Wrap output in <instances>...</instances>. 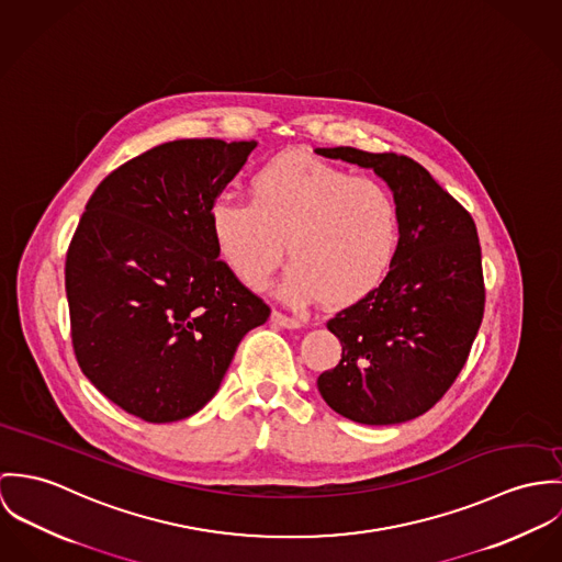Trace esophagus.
Masks as SVG:
<instances>
[{
	"instance_id": "esophagus-1",
	"label": "esophagus",
	"mask_w": 562,
	"mask_h": 562,
	"mask_svg": "<svg viewBox=\"0 0 562 562\" xmlns=\"http://www.w3.org/2000/svg\"><path fill=\"white\" fill-rule=\"evenodd\" d=\"M271 321H273L276 325H280V327H291V329H295V327H302V325H304L300 318H295V316H286V314H282V312L278 311L271 312Z\"/></svg>"
}]
</instances>
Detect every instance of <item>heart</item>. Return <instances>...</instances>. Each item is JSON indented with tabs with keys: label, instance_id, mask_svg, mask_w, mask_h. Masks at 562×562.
Segmentation results:
<instances>
[{
	"label": "heart",
	"instance_id": "b5f03b06",
	"mask_svg": "<svg viewBox=\"0 0 562 562\" xmlns=\"http://www.w3.org/2000/svg\"><path fill=\"white\" fill-rule=\"evenodd\" d=\"M211 233L235 276L262 289L284 248L293 260L282 293L293 304L351 306L392 267L401 237L394 195L306 153H284L250 179V200L220 195Z\"/></svg>",
	"mask_w": 562,
	"mask_h": 562
}]
</instances>
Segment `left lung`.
Returning <instances> with one entry per match:
<instances>
[{
  "label": "left lung",
  "mask_w": 562,
  "mask_h": 562,
  "mask_svg": "<svg viewBox=\"0 0 562 562\" xmlns=\"http://www.w3.org/2000/svg\"><path fill=\"white\" fill-rule=\"evenodd\" d=\"M373 168L394 193L401 237L392 267L327 329L342 358L316 385L340 416L398 425L429 412L465 367L485 311L481 244L472 215L414 159L351 146L316 148Z\"/></svg>",
  "instance_id": "left-lung-1"
}]
</instances>
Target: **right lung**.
<instances>
[{"mask_svg":"<svg viewBox=\"0 0 562 562\" xmlns=\"http://www.w3.org/2000/svg\"><path fill=\"white\" fill-rule=\"evenodd\" d=\"M256 142L175 139L108 175L66 251L79 369L126 414L177 423L217 392L269 306L220 260L211 206Z\"/></svg>","mask_w":562,"mask_h":562,"instance_id":"add662e5","label":"right lung"}]
</instances>
